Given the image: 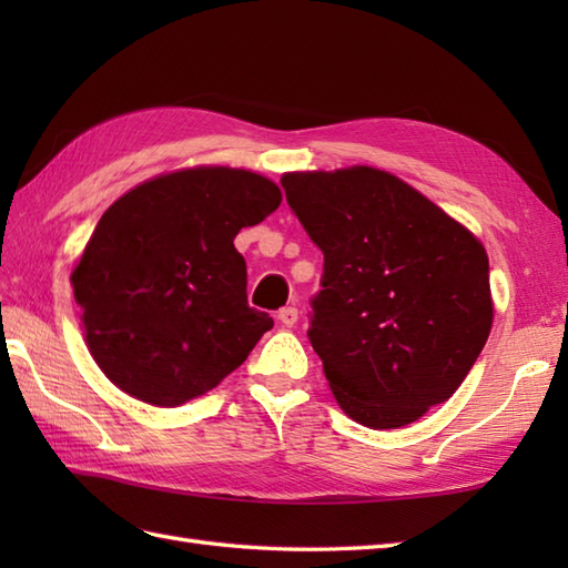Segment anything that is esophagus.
<instances>
[{
  "label": "esophagus",
  "instance_id": "obj_1",
  "mask_svg": "<svg viewBox=\"0 0 568 568\" xmlns=\"http://www.w3.org/2000/svg\"><path fill=\"white\" fill-rule=\"evenodd\" d=\"M277 322H281L283 327H293V324L297 322V307H283L281 312H277Z\"/></svg>",
  "mask_w": 568,
  "mask_h": 568
}]
</instances>
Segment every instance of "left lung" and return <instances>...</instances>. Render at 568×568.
Masks as SVG:
<instances>
[{"mask_svg":"<svg viewBox=\"0 0 568 568\" xmlns=\"http://www.w3.org/2000/svg\"><path fill=\"white\" fill-rule=\"evenodd\" d=\"M281 183L324 253L307 336L336 403L358 425L395 429L449 400L493 324L480 241L376 168Z\"/></svg>","mask_w":568,"mask_h":568,"instance_id":"left-lung-1","label":"left lung"}]
</instances>
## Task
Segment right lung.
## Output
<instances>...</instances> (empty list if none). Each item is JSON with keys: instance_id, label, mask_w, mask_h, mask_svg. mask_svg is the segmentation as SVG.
Wrapping results in <instances>:
<instances>
[{"instance_id": "right-lung-1", "label": "right lung", "mask_w": 568, "mask_h": 568, "mask_svg": "<svg viewBox=\"0 0 568 568\" xmlns=\"http://www.w3.org/2000/svg\"><path fill=\"white\" fill-rule=\"evenodd\" d=\"M277 204L268 178L190 168L102 214L70 281L90 354L116 388L173 407L244 364L273 320L248 305L234 239Z\"/></svg>"}]
</instances>
